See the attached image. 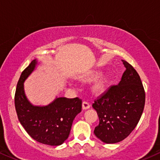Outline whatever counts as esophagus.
Returning a JSON list of instances; mask_svg holds the SVG:
<instances>
[{"label": "esophagus", "mask_w": 160, "mask_h": 160, "mask_svg": "<svg viewBox=\"0 0 160 160\" xmlns=\"http://www.w3.org/2000/svg\"><path fill=\"white\" fill-rule=\"evenodd\" d=\"M90 108V104L88 103L86 101H83L82 102V109L83 110H86V109H88Z\"/></svg>", "instance_id": "34e87169"}]
</instances>
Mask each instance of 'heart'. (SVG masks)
I'll return each mask as SVG.
<instances>
[{"mask_svg": "<svg viewBox=\"0 0 160 160\" xmlns=\"http://www.w3.org/2000/svg\"><path fill=\"white\" fill-rule=\"evenodd\" d=\"M98 74H91V75H89L86 78V80L89 82L93 81V80H94L95 79L98 78ZM105 87H106V81H105L104 80H102V79H101V80H98V81L95 82L94 85L92 87V90L95 94H100V93L103 92L105 89Z\"/></svg>", "mask_w": 160, "mask_h": 160, "instance_id": "heart-1", "label": "heart"}]
</instances>
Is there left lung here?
Segmentation results:
<instances>
[{
  "instance_id": "1",
  "label": "left lung",
  "mask_w": 160,
  "mask_h": 160,
  "mask_svg": "<svg viewBox=\"0 0 160 160\" xmlns=\"http://www.w3.org/2000/svg\"><path fill=\"white\" fill-rule=\"evenodd\" d=\"M125 68L118 85L111 86L92 105L100 122L94 133L108 144L126 138L138 124L145 102L140 77L131 64L122 60Z\"/></svg>"
}]
</instances>
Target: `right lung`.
<instances>
[{"mask_svg": "<svg viewBox=\"0 0 160 160\" xmlns=\"http://www.w3.org/2000/svg\"><path fill=\"white\" fill-rule=\"evenodd\" d=\"M37 61L23 71L15 94V106L18 120L29 134L38 142L60 145L68 137L74 119L82 110L79 98H58L46 106H34L24 94L23 82L35 69Z\"/></svg>", "mask_w": 160, "mask_h": 160, "instance_id": "right-lung-1", "label": "right lung"}]
</instances>
